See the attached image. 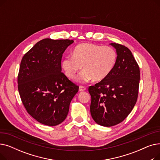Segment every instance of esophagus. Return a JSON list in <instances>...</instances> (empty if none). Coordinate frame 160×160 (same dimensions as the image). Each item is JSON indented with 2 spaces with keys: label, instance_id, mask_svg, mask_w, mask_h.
<instances>
[{
  "label": "esophagus",
  "instance_id": "34e87169",
  "mask_svg": "<svg viewBox=\"0 0 160 160\" xmlns=\"http://www.w3.org/2000/svg\"><path fill=\"white\" fill-rule=\"evenodd\" d=\"M86 89V88L83 86H80L79 87V91H85Z\"/></svg>",
  "mask_w": 160,
  "mask_h": 160
}]
</instances>
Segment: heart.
<instances>
[{
    "label": "heart",
    "instance_id": "1",
    "mask_svg": "<svg viewBox=\"0 0 160 160\" xmlns=\"http://www.w3.org/2000/svg\"><path fill=\"white\" fill-rule=\"evenodd\" d=\"M117 52L111 47L93 43H81L76 46L72 56L65 57L62 62V69L66 77L74 79L78 71V81L87 82L91 79L100 81L106 78L113 69L117 62Z\"/></svg>",
    "mask_w": 160,
    "mask_h": 160
}]
</instances>
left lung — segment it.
<instances>
[{
    "label": "left lung",
    "mask_w": 160,
    "mask_h": 160,
    "mask_svg": "<svg viewBox=\"0 0 160 160\" xmlns=\"http://www.w3.org/2000/svg\"><path fill=\"white\" fill-rule=\"evenodd\" d=\"M110 45L117 54L113 69L88 89L92 118L106 127L119 124L132 112L138 100L140 79L139 67L129 48L119 43Z\"/></svg>",
    "instance_id": "8db88e82"
}]
</instances>
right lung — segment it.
I'll use <instances>...</instances> for the list:
<instances>
[{
	"mask_svg": "<svg viewBox=\"0 0 160 160\" xmlns=\"http://www.w3.org/2000/svg\"><path fill=\"white\" fill-rule=\"evenodd\" d=\"M73 42L42 39L22 58L18 77L21 99L27 112L43 124L62 122L78 91L79 86L62 72L63 54Z\"/></svg>",
	"mask_w": 160,
	"mask_h": 160,
	"instance_id": "obj_1",
	"label": "right lung"
}]
</instances>
